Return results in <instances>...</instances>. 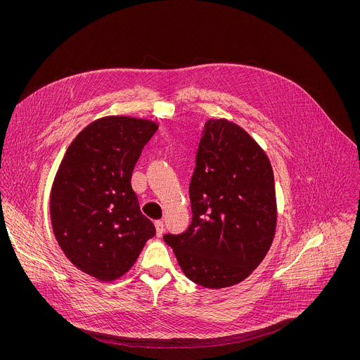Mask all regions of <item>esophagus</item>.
Returning <instances> with one entry per match:
<instances>
[{
  "instance_id": "1",
  "label": "esophagus",
  "mask_w": 360,
  "mask_h": 360,
  "mask_svg": "<svg viewBox=\"0 0 360 360\" xmlns=\"http://www.w3.org/2000/svg\"><path fill=\"white\" fill-rule=\"evenodd\" d=\"M155 229H157V236H162L164 233V222L162 221H157L155 222Z\"/></svg>"
}]
</instances>
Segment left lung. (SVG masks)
<instances>
[{
  "label": "left lung",
  "mask_w": 360,
  "mask_h": 360,
  "mask_svg": "<svg viewBox=\"0 0 360 360\" xmlns=\"http://www.w3.org/2000/svg\"><path fill=\"white\" fill-rule=\"evenodd\" d=\"M189 198V228L164 235L182 272L211 289L242 282L264 261L276 231L275 181L265 150L239 125L210 120Z\"/></svg>",
  "instance_id": "8db88e82"
}]
</instances>
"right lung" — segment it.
<instances>
[{"label":"right lung","instance_id":"right-lung-1","mask_svg":"<svg viewBox=\"0 0 360 360\" xmlns=\"http://www.w3.org/2000/svg\"><path fill=\"white\" fill-rule=\"evenodd\" d=\"M157 129L149 120L99 118L75 136L56 175L49 198L56 239L72 265L101 282L125 275L155 235L131 176Z\"/></svg>","mask_w":360,"mask_h":360}]
</instances>
